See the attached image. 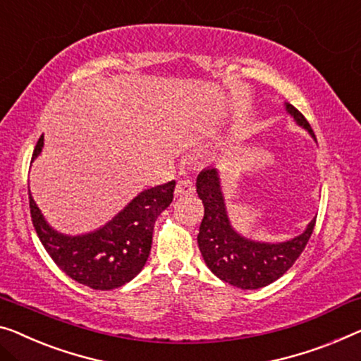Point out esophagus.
<instances>
[{
  "mask_svg": "<svg viewBox=\"0 0 361 361\" xmlns=\"http://www.w3.org/2000/svg\"><path fill=\"white\" fill-rule=\"evenodd\" d=\"M195 192V183L191 180H180L176 183L175 188V196L183 197V196H191Z\"/></svg>",
  "mask_w": 361,
  "mask_h": 361,
  "instance_id": "1",
  "label": "esophagus"
}]
</instances>
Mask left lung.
Instances as JSON below:
<instances>
[{"instance_id": "1", "label": "left lung", "mask_w": 361, "mask_h": 361, "mask_svg": "<svg viewBox=\"0 0 361 361\" xmlns=\"http://www.w3.org/2000/svg\"><path fill=\"white\" fill-rule=\"evenodd\" d=\"M285 105L295 121L314 137L306 118L293 105ZM196 191L204 204V217L197 235L199 250L215 276L233 287L255 290L277 281L298 259L314 230L316 219L311 220L303 233L283 243H259L243 238L230 225L219 171L202 170L197 175Z\"/></svg>"}]
</instances>
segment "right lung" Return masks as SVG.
Segmentation results:
<instances>
[{"mask_svg":"<svg viewBox=\"0 0 361 361\" xmlns=\"http://www.w3.org/2000/svg\"><path fill=\"white\" fill-rule=\"evenodd\" d=\"M42 147L43 136L37 141L32 162ZM173 191L175 180L144 190L109 224L79 236L55 232L29 190L30 217L43 248L66 276L94 290H111L133 281L146 264L155 220L173 201Z\"/></svg>","mask_w":361,"mask_h":361,"instance_id":"add662e5","label":"right lung"}]
</instances>
